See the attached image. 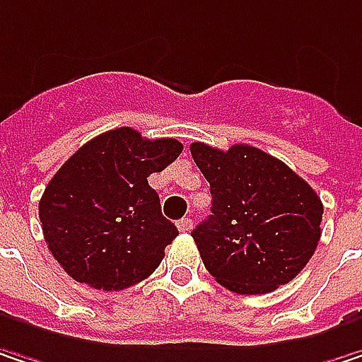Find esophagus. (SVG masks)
<instances>
[{
	"mask_svg": "<svg viewBox=\"0 0 362 362\" xmlns=\"http://www.w3.org/2000/svg\"><path fill=\"white\" fill-rule=\"evenodd\" d=\"M192 228V219L190 217H182L180 221H178V230L180 232H188Z\"/></svg>",
	"mask_w": 362,
	"mask_h": 362,
	"instance_id": "obj_1",
	"label": "esophagus"
}]
</instances>
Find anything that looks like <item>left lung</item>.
Instances as JSON below:
<instances>
[{
  "label": "left lung",
  "mask_w": 362,
  "mask_h": 362,
  "mask_svg": "<svg viewBox=\"0 0 362 362\" xmlns=\"http://www.w3.org/2000/svg\"><path fill=\"white\" fill-rule=\"evenodd\" d=\"M211 186V215L192 230L207 272L236 294L294 279L321 238L323 205L284 161L250 145H190Z\"/></svg>",
  "instance_id": "8db88e82"
}]
</instances>
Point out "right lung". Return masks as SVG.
Returning <instances> with one entry per match:
<instances>
[{"instance_id":"1","label":"right lung","mask_w":362,"mask_h":362,"mask_svg":"<svg viewBox=\"0 0 362 362\" xmlns=\"http://www.w3.org/2000/svg\"><path fill=\"white\" fill-rule=\"evenodd\" d=\"M182 148L176 139L148 141L124 126L95 136L57 170L39 217L51 255L70 278L124 290L159 267L178 228L161 215L147 178Z\"/></svg>"}]
</instances>
